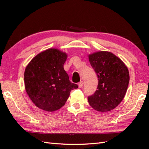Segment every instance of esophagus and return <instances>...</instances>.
Wrapping results in <instances>:
<instances>
[{"instance_id":"34e87169","label":"esophagus","mask_w":149,"mask_h":149,"mask_svg":"<svg viewBox=\"0 0 149 149\" xmlns=\"http://www.w3.org/2000/svg\"><path fill=\"white\" fill-rule=\"evenodd\" d=\"M83 84H84V83H83V81L79 82V83H78V86H79V88H82V87H83Z\"/></svg>"}]
</instances>
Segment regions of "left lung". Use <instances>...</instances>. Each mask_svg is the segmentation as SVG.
I'll return each mask as SVG.
<instances>
[{"label":"left lung","instance_id":"left-lung-1","mask_svg":"<svg viewBox=\"0 0 149 149\" xmlns=\"http://www.w3.org/2000/svg\"><path fill=\"white\" fill-rule=\"evenodd\" d=\"M88 58L99 80L97 90L88 97V102L98 111H109L119 105L127 92L128 68L118 57L108 51L93 52Z\"/></svg>","mask_w":149,"mask_h":149}]
</instances>
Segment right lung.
Listing matches in <instances>:
<instances>
[{
	"label": "right lung",
	"instance_id": "obj_1",
	"mask_svg": "<svg viewBox=\"0 0 149 149\" xmlns=\"http://www.w3.org/2000/svg\"><path fill=\"white\" fill-rule=\"evenodd\" d=\"M67 54L58 49L39 53L29 63L24 72L26 91L38 108L52 112L65 105L71 90L78 86L69 81L63 65Z\"/></svg>",
	"mask_w": 149,
	"mask_h": 149
}]
</instances>
